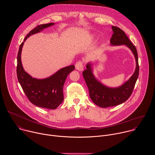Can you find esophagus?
<instances>
[{"label": "esophagus", "mask_w": 155, "mask_h": 155, "mask_svg": "<svg viewBox=\"0 0 155 155\" xmlns=\"http://www.w3.org/2000/svg\"><path fill=\"white\" fill-rule=\"evenodd\" d=\"M75 69L78 71H82L83 70V63L82 61H79L75 64Z\"/></svg>", "instance_id": "34e87169"}]
</instances>
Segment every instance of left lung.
<instances>
[{"label": "left lung", "instance_id": "left-lung-1", "mask_svg": "<svg viewBox=\"0 0 155 155\" xmlns=\"http://www.w3.org/2000/svg\"><path fill=\"white\" fill-rule=\"evenodd\" d=\"M112 28L114 34L110 39V45L127 47L135 57L136 67L134 73L127 81L120 86L111 87L99 81L93 74L92 64L90 62L87 64L86 69L83 72V76L89 90L90 98L96 105L102 108L116 106L127 101L134 90L139 72L138 54L136 47L131 43L123 30L114 26Z\"/></svg>", "mask_w": 155, "mask_h": 155}]
</instances>
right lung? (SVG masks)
<instances>
[{"label":"right lung","mask_w":155,"mask_h":155,"mask_svg":"<svg viewBox=\"0 0 155 155\" xmlns=\"http://www.w3.org/2000/svg\"><path fill=\"white\" fill-rule=\"evenodd\" d=\"M54 25L51 23L38 25L31 31L20 45L17 56V77L25 94L34 105L48 109H56L62 102L64 84L68 75L75 69V65L62 68L46 78L37 79L24 70L21 56L24 43L29 37Z\"/></svg>","instance_id":"add662e5"}]
</instances>
